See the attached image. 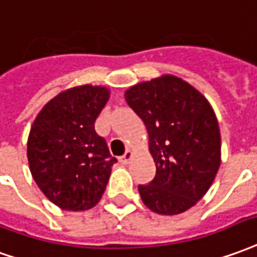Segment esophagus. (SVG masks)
I'll list each match as a JSON object with an SVG mask.
<instances>
[{
	"label": "esophagus",
	"instance_id": "obj_1",
	"mask_svg": "<svg viewBox=\"0 0 257 257\" xmlns=\"http://www.w3.org/2000/svg\"><path fill=\"white\" fill-rule=\"evenodd\" d=\"M132 157H134V152H132V150H126L125 154L121 157V161H122L123 164H128L129 161L132 160Z\"/></svg>",
	"mask_w": 257,
	"mask_h": 257
}]
</instances>
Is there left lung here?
Returning <instances> with one entry per match:
<instances>
[{"mask_svg":"<svg viewBox=\"0 0 257 257\" xmlns=\"http://www.w3.org/2000/svg\"><path fill=\"white\" fill-rule=\"evenodd\" d=\"M125 100L149 134L156 177L139 185L142 202L163 216L181 214L209 191L221 164V135L213 107L175 75L131 86Z\"/></svg>","mask_w":257,"mask_h":257,"instance_id":"left-lung-1","label":"left lung"}]
</instances>
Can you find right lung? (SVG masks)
Instances as JSON below:
<instances>
[{
  "label": "right lung",
  "mask_w": 257,
  "mask_h": 257,
  "mask_svg": "<svg viewBox=\"0 0 257 257\" xmlns=\"http://www.w3.org/2000/svg\"><path fill=\"white\" fill-rule=\"evenodd\" d=\"M108 98L105 86H75L51 98L33 121L29 168L40 191L60 209L89 210L105 191L116 159L94 122Z\"/></svg>",
  "instance_id": "right-lung-1"
}]
</instances>
